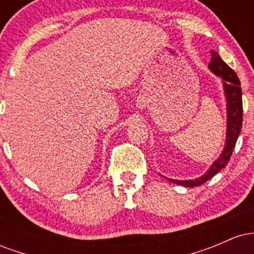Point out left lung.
I'll use <instances>...</instances> for the list:
<instances>
[{
	"mask_svg": "<svg viewBox=\"0 0 254 254\" xmlns=\"http://www.w3.org/2000/svg\"><path fill=\"white\" fill-rule=\"evenodd\" d=\"M210 52L211 61L209 63V68L215 75L222 77L224 92H226L227 97V112H228V115H227L228 116V119H227V123H228V125H227V141L223 153L212 164L210 170L206 172L204 176L194 180L170 179V182L184 185L186 188H194V186L202 185V184L208 182L209 179H211L222 168L226 167L235 148L238 137L240 135L241 127H243V97H241L240 81H239L238 75L221 60L216 51L211 50Z\"/></svg>",
	"mask_w": 254,
	"mask_h": 254,
	"instance_id": "1",
	"label": "left lung"
}]
</instances>
